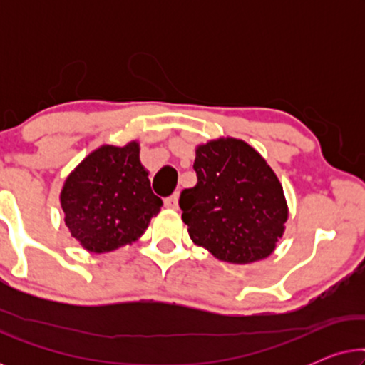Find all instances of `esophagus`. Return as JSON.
Segmentation results:
<instances>
[{"label":"esophagus","instance_id":"1","mask_svg":"<svg viewBox=\"0 0 365 365\" xmlns=\"http://www.w3.org/2000/svg\"><path fill=\"white\" fill-rule=\"evenodd\" d=\"M178 199H179L178 194H173V196H169V197L164 199V206H166L168 209H173V211H176V209L179 207Z\"/></svg>","mask_w":365,"mask_h":365}]
</instances>
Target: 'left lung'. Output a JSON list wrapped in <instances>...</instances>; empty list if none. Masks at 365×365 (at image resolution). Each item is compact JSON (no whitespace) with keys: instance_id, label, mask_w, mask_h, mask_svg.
Returning a JSON list of instances; mask_svg holds the SVG:
<instances>
[{"instance_id":"left-lung-1","label":"left lung","mask_w":365,"mask_h":365,"mask_svg":"<svg viewBox=\"0 0 365 365\" xmlns=\"http://www.w3.org/2000/svg\"><path fill=\"white\" fill-rule=\"evenodd\" d=\"M192 168L197 184L179 197L192 242L231 264L271 256L289 211L266 159L241 139L221 138L197 146Z\"/></svg>"}]
</instances>
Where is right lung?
I'll use <instances>...</instances> for the list:
<instances>
[{"label": "right lung", "instance_id": "1", "mask_svg": "<svg viewBox=\"0 0 365 365\" xmlns=\"http://www.w3.org/2000/svg\"><path fill=\"white\" fill-rule=\"evenodd\" d=\"M59 199L71 236L94 254L138 241L163 206L136 141L88 154L64 181Z\"/></svg>", "mask_w": 365, "mask_h": 365}]
</instances>
